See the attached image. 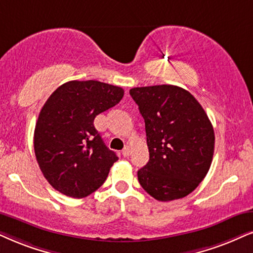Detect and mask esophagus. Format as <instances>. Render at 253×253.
<instances>
[{
    "instance_id": "obj_1",
    "label": "esophagus",
    "mask_w": 253,
    "mask_h": 253,
    "mask_svg": "<svg viewBox=\"0 0 253 253\" xmlns=\"http://www.w3.org/2000/svg\"><path fill=\"white\" fill-rule=\"evenodd\" d=\"M123 155L125 156V158H128V156L130 155V148L128 146L125 147V149L123 150Z\"/></svg>"
}]
</instances>
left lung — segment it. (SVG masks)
<instances>
[{
    "mask_svg": "<svg viewBox=\"0 0 253 253\" xmlns=\"http://www.w3.org/2000/svg\"><path fill=\"white\" fill-rule=\"evenodd\" d=\"M129 94L145 119L149 150L137 180L158 201L185 197L211 166L215 133L206 111L190 92L174 85L134 87Z\"/></svg>",
    "mask_w": 253,
    "mask_h": 253,
    "instance_id": "obj_1",
    "label": "left lung"
}]
</instances>
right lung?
I'll return each mask as SVG.
<instances>
[{
  "label": "right lung",
  "mask_w": 253,
  "mask_h": 253,
  "mask_svg": "<svg viewBox=\"0 0 253 253\" xmlns=\"http://www.w3.org/2000/svg\"><path fill=\"white\" fill-rule=\"evenodd\" d=\"M123 97L119 86L71 81L42 107L35 127V155L44 177L59 193L83 198L103 185L118 156L105 145L93 121Z\"/></svg>",
  "instance_id": "right-lung-1"
}]
</instances>
